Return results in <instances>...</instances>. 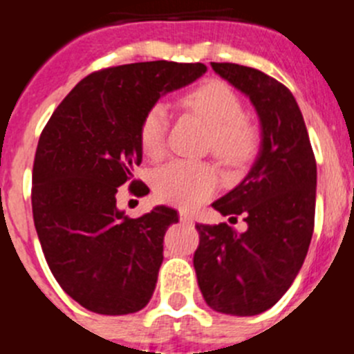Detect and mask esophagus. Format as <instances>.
Here are the masks:
<instances>
[{
	"instance_id": "1",
	"label": "esophagus",
	"mask_w": 354,
	"mask_h": 354,
	"mask_svg": "<svg viewBox=\"0 0 354 354\" xmlns=\"http://www.w3.org/2000/svg\"><path fill=\"white\" fill-rule=\"evenodd\" d=\"M179 218L183 223H187V225H192L193 223V216L189 214L187 211H179Z\"/></svg>"
}]
</instances>
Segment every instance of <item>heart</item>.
Returning a JSON list of instances; mask_svg holds the SVG:
<instances>
[{
    "label": "heart",
    "mask_w": 354,
    "mask_h": 354,
    "mask_svg": "<svg viewBox=\"0 0 354 354\" xmlns=\"http://www.w3.org/2000/svg\"><path fill=\"white\" fill-rule=\"evenodd\" d=\"M193 115L211 131L212 152L225 165L239 167L257 149V133L245 122V109L236 93L223 81H207L183 99ZM168 113L162 104L150 106L140 127V145L150 159L161 158L167 140ZM218 186V174L211 165L196 161H171L154 175L159 200L183 209H193L209 198Z\"/></svg>",
    "instance_id": "1"
}]
</instances>
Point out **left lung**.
I'll return each instance as SVG.
<instances>
[{
    "label": "left lung",
    "mask_w": 354,
    "mask_h": 354,
    "mask_svg": "<svg viewBox=\"0 0 354 354\" xmlns=\"http://www.w3.org/2000/svg\"><path fill=\"white\" fill-rule=\"evenodd\" d=\"M212 71L252 101L261 122V149L243 183L212 207L230 220L196 225V280L212 310L257 315L282 298L310 246L317 167L299 106L287 86L257 68L211 64Z\"/></svg>",
    "instance_id": "1"
}]
</instances>
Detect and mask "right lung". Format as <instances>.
Here are the masks:
<instances>
[{
	"label": "right lung",
	"instance_id": "obj_1",
	"mask_svg": "<svg viewBox=\"0 0 354 354\" xmlns=\"http://www.w3.org/2000/svg\"><path fill=\"white\" fill-rule=\"evenodd\" d=\"M205 71L167 60L97 71L71 90L40 134L31 189L37 236L56 282L86 310L133 314L152 298L165 232L179 214L158 205L127 218L117 187L142 162L140 127L150 106ZM133 189L149 192L143 183Z\"/></svg>",
	"mask_w": 354,
	"mask_h": 354
}]
</instances>
